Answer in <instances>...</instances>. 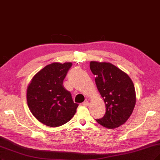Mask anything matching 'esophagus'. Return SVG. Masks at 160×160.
<instances>
[{
    "mask_svg": "<svg viewBox=\"0 0 160 160\" xmlns=\"http://www.w3.org/2000/svg\"><path fill=\"white\" fill-rule=\"evenodd\" d=\"M82 105L84 106H88V105H89V102L86 100V101H84L83 103H82Z\"/></svg>",
    "mask_w": 160,
    "mask_h": 160,
    "instance_id": "esophagus-1",
    "label": "esophagus"
}]
</instances>
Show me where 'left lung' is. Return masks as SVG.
Here are the masks:
<instances>
[{
	"instance_id": "obj_1",
	"label": "left lung",
	"mask_w": 160,
	"mask_h": 160,
	"mask_svg": "<svg viewBox=\"0 0 160 160\" xmlns=\"http://www.w3.org/2000/svg\"><path fill=\"white\" fill-rule=\"evenodd\" d=\"M90 67L96 76V84L106 108L105 115L96 120L106 128L119 127L128 120L135 106L132 81L125 72L109 62L92 61Z\"/></svg>"
}]
</instances>
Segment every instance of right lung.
I'll use <instances>...</instances> for the list:
<instances>
[{
    "instance_id": "1",
    "label": "right lung",
    "mask_w": 160,
    "mask_h": 160,
    "mask_svg": "<svg viewBox=\"0 0 160 160\" xmlns=\"http://www.w3.org/2000/svg\"><path fill=\"white\" fill-rule=\"evenodd\" d=\"M71 62H53L35 74L27 90V101L32 113L44 125L57 127L68 122L78 104L65 89L63 80Z\"/></svg>"
}]
</instances>
